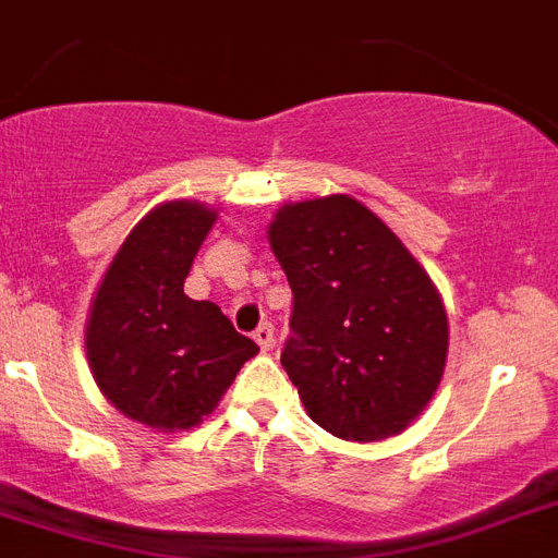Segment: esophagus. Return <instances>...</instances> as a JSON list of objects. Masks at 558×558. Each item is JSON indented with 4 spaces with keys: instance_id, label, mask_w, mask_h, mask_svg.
Wrapping results in <instances>:
<instances>
[{
    "instance_id": "1",
    "label": "esophagus",
    "mask_w": 558,
    "mask_h": 558,
    "mask_svg": "<svg viewBox=\"0 0 558 558\" xmlns=\"http://www.w3.org/2000/svg\"><path fill=\"white\" fill-rule=\"evenodd\" d=\"M252 337H255V343L260 345V349L269 351L271 343H275V329H271V323H260Z\"/></svg>"
}]
</instances>
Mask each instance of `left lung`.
<instances>
[{
  "instance_id": "obj_1",
  "label": "left lung",
  "mask_w": 558,
  "mask_h": 558,
  "mask_svg": "<svg viewBox=\"0 0 558 558\" xmlns=\"http://www.w3.org/2000/svg\"><path fill=\"white\" fill-rule=\"evenodd\" d=\"M266 235L294 294L280 363L306 414L349 442L402 434L448 360V315L428 271L351 195L283 204Z\"/></svg>"
}]
</instances>
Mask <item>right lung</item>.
<instances>
[{
  "label": "right lung",
  "mask_w": 558,
  "mask_h": 558,
  "mask_svg": "<svg viewBox=\"0 0 558 558\" xmlns=\"http://www.w3.org/2000/svg\"><path fill=\"white\" fill-rule=\"evenodd\" d=\"M218 209L163 201L124 238L84 326L87 363L110 405L158 430H190L227 395L257 345L184 280Z\"/></svg>",
  "instance_id": "obj_1"
}]
</instances>
